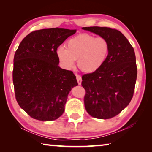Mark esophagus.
Returning a JSON list of instances; mask_svg holds the SVG:
<instances>
[{
    "label": "esophagus",
    "instance_id": "esophagus-1",
    "mask_svg": "<svg viewBox=\"0 0 152 152\" xmlns=\"http://www.w3.org/2000/svg\"><path fill=\"white\" fill-rule=\"evenodd\" d=\"M76 78H77V80L78 84L81 85V84H82V77L79 75H76Z\"/></svg>",
    "mask_w": 152,
    "mask_h": 152
}]
</instances>
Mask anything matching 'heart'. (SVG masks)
I'll use <instances>...</instances> for the list:
<instances>
[{
	"instance_id": "heart-1",
	"label": "heart",
	"mask_w": 152,
	"mask_h": 152,
	"mask_svg": "<svg viewBox=\"0 0 152 152\" xmlns=\"http://www.w3.org/2000/svg\"><path fill=\"white\" fill-rule=\"evenodd\" d=\"M110 45L104 37H95L81 34L70 39L66 48L59 46L57 55L66 69H72L77 59V66L86 73H93L100 69L109 57Z\"/></svg>"
}]
</instances>
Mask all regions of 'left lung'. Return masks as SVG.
I'll return each mask as SVG.
<instances>
[{"mask_svg": "<svg viewBox=\"0 0 152 152\" xmlns=\"http://www.w3.org/2000/svg\"><path fill=\"white\" fill-rule=\"evenodd\" d=\"M82 29L104 37L109 43V57L100 69L82 77L86 111L93 118L109 119L127 107L134 95L137 77L134 48L115 29L97 26Z\"/></svg>", "mask_w": 152, "mask_h": 152, "instance_id": "left-lung-1", "label": "left lung"}]
</instances>
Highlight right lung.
I'll list each match as a JSON object with an SVG mask.
<instances>
[{"instance_id":"1","label":"right lung","mask_w":152,"mask_h":152,"mask_svg":"<svg viewBox=\"0 0 152 152\" xmlns=\"http://www.w3.org/2000/svg\"><path fill=\"white\" fill-rule=\"evenodd\" d=\"M76 30L46 28L27 35L14 57L13 84L16 101L30 117L53 121L64 111L68 95L77 86L70 70L59 67L57 48Z\"/></svg>"}]
</instances>
